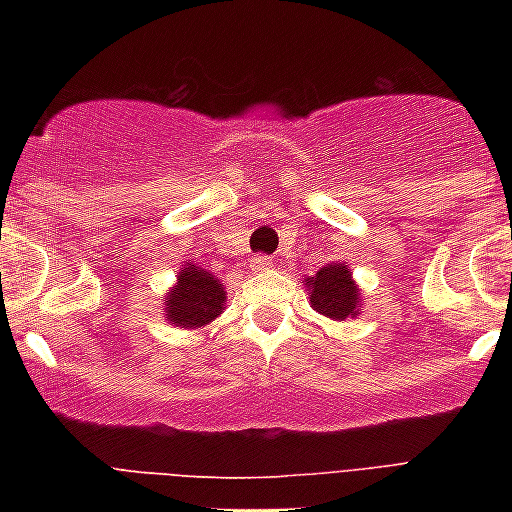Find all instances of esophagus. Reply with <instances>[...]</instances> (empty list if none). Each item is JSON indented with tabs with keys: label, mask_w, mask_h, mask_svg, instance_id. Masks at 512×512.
<instances>
[{
	"label": "esophagus",
	"mask_w": 512,
	"mask_h": 512,
	"mask_svg": "<svg viewBox=\"0 0 512 512\" xmlns=\"http://www.w3.org/2000/svg\"><path fill=\"white\" fill-rule=\"evenodd\" d=\"M251 266H253V271L271 269V259H266V256H253V259H251Z\"/></svg>",
	"instance_id": "1"
}]
</instances>
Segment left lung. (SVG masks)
I'll return each instance as SVG.
<instances>
[{
  "mask_svg": "<svg viewBox=\"0 0 512 512\" xmlns=\"http://www.w3.org/2000/svg\"><path fill=\"white\" fill-rule=\"evenodd\" d=\"M305 284L310 292V305L325 318L346 320L359 315L361 292L346 264L323 266L315 277H307Z\"/></svg>",
  "mask_w": 512,
  "mask_h": 512,
  "instance_id": "left-lung-1",
  "label": "left lung"
}]
</instances>
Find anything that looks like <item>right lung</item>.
<instances>
[{"instance_id":"add662e5","label":"right lung","mask_w":512,"mask_h":512,"mask_svg":"<svg viewBox=\"0 0 512 512\" xmlns=\"http://www.w3.org/2000/svg\"><path fill=\"white\" fill-rule=\"evenodd\" d=\"M225 287L210 271L192 261L176 277V287L164 297V315L179 328H205L223 312Z\"/></svg>"}]
</instances>
